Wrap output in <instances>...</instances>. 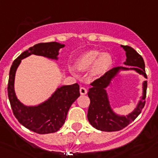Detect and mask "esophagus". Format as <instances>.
I'll return each mask as SVG.
<instances>
[{
	"label": "esophagus",
	"mask_w": 158,
	"mask_h": 158,
	"mask_svg": "<svg viewBox=\"0 0 158 158\" xmlns=\"http://www.w3.org/2000/svg\"><path fill=\"white\" fill-rule=\"evenodd\" d=\"M80 93H81V94L84 95V94H86L87 93H88V91H87V89L85 88L81 87V88H80Z\"/></svg>",
	"instance_id": "esophagus-1"
}]
</instances>
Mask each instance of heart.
Masks as SVG:
<instances>
[{
	"label": "heart",
	"mask_w": 158,
	"mask_h": 158,
	"mask_svg": "<svg viewBox=\"0 0 158 158\" xmlns=\"http://www.w3.org/2000/svg\"><path fill=\"white\" fill-rule=\"evenodd\" d=\"M113 64L112 56L109 52H102L98 50H89L82 54L77 60V67L82 71L91 69V74L94 77H100L105 74ZM73 73L75 70L70 67Z\"/></svg>",
	"instance_id": "obj_1"
}]
</instances>
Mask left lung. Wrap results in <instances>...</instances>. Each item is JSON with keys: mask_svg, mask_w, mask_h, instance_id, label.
Instances as JSON below:
<instances>
[{"mask_svg": "<svg viewBox=\"0 0 158 158\" xmlns=\"http://www.w3.org/2000/svg\"><path fill=\"white\" fill-rule=\"evenodd\" d=\"M126 52L127 59L123 64L127 67H117L112 68L102 77L91 84V88L88 92L91 102L88 111V118L90 124L97 130L105 132L118 131L132 123L140 114L145 105L148 81L142 83V95L135 107L134 110L127 115H118L112 107L107 88L112 82L123 71L133 70L147 78L145 64L143 57L132 47L122 46Z\"/></svg>", "mask_w": 158, "mask_h": 158, "instance_id": "1", "label": "left lung"}]
</instances>
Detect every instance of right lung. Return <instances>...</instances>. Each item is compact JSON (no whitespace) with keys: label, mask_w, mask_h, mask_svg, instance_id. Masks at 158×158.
Listing matches in <instances>:
<instances>
[{"label":"right lung","mask_w":158,"mask_h":158,"mask_svg":"<svg viewBox=\"0 0 158 158\" xmlns=\"http://www.w3.org/2000/svg\"><path fill=\"white\" fill-rule=\"evenodd\" d=\"M64 46L65 45L57 42L39 43L24 51L10 67L7 94L13 113L22 126L39 134L55 133L62 127L69 109L80 96V87L77 83L63 85L43 102L35 106H26L21 102L15 91L16 71L22 60L32 54L58 60L60 49Z\"/></svg>","instance_id":"obj_1"}]
</instances>
